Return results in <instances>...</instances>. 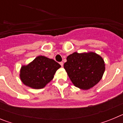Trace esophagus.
I'll return each mask as SVG.
<instances>
[{"mask_svg":"<svg viewBox=\"0 0 123 123\" xmlns=\"http://www.w3.org/2000/svg\"><path fill=\"white\" fill-rule=\"evenodd\" d=\"M60 65L62 66V67H63V62H60Z\"/></svg>","mask_w":123,"mask_h":123,"instance_id":"34e87169","label":"esophagus"}]
</instances>
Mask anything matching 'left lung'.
I'll use <instances>...</instances> for the list:
<instances>
[{
  "label": "left lung",
  "mask_w": 123,
  "mask_h": 123,
  "mask_svg": "<svg viewBox=\"0 0 123 123\" xmlns=\"http://www.w3.org/2000/svg\"><path fill=\"white\" fill-rule=\"evenodd\" d=\"M67 60L64 68L73 84L81 89H89L96 85L105 71L104 60L94 52H74Z\"/></svg>",
  "instance_id": "8db88e82"
}]
</instances>
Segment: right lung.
<instances>
[{
	"instance_id": "obj_1",
	"label": "right lung",
	"mask_w": 123,
	"mask_h": 123,
	"mask_svg": "<svg viewBox=\"0 0 123 123\" xmlns=\"http://www.w3.org/2000/svg\"><path fill=\"white\" fill-rule=\"evenodd\" d=\"M61 65L54 60L38 56L28 65L22 66L19 76L25 85L35 89L44 88L54 78Z\"/></svg>"
}]
</instances>
